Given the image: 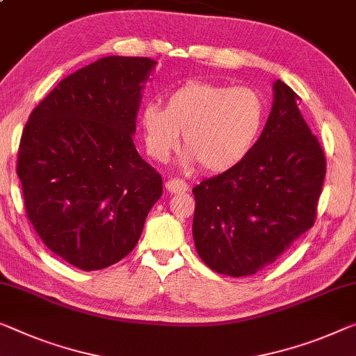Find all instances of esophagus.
I'll list each match as a JSON object with an SVG mask.
<instances>
[{
	"label": "esophagus",
	"instance_id": "34e87169",
	"mask_svg": "<svg viewBox=\"0 0 356 356\" xmlns=\"http://www.w3.org/2000/svg\"><path fill=\"white\" fill-rule=\"evenodd\" d=\"M166 188L171 193H184L188 190V184L184 182L182 179H169L166 182Z\"/></svg>",
	"mask_w": 356,
	"mask_h": 356
}]
</instances>
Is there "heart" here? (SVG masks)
<instances>
[{"instance_id": "b5f03b06", "label": "heart", "mask_w": 356, "mask_h": 356, "mask_svg": "<svg viewBox=\"0 0 356 356\" xmlns=\"http://www.w3.org/2000/svg\"><path fill=\"white\" fill-rule=\"evenodd\" d=\"M265 118L267 104L257 89L193 81L169 94L164 108L145 105L140 124L153 160L166 161L184 134L187 166L201 163L204 171L224 172L252 152Z\"/></svg>"}]
</instances>
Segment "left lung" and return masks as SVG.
<instances>
[{
    "mask_svg": "<svg viewBox=\"0 0 356 356\" xmlns=\"http://www.w3.org/2000/svg\"><path fill=\"white\" fill-rule=\"evenodd\" d=\"M275 100L256 147L238 166L193 188V240L211 270L254 275L312 229L326 176V156L302 118L288 84Z\"/></svg>",
    "mask_w": 356,
    "mask_h": 356,
    "instance_id": "left-lung-1",
    "label": "left lung"
}]
</instances>
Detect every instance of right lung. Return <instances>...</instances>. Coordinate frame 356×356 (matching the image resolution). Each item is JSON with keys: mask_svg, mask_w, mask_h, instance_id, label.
<instances>
[{"mask_svg": "<svg viewBox=\"0 0 356 356\" xmlns=\"http://www.w3.org/2000/svg\"><path fill=\"white\" fill-rule=\"evenodd\" d=\"M153 65L108 56L79 68L36 105L20 137L26 217L47 249L86 272L136 248L163 193L161 176L132 142Z\"/></svg>", "mask_w": 356, "mask_h": 356, "instance_id": "add662e5", "label": "right lung"}]
</instances>
